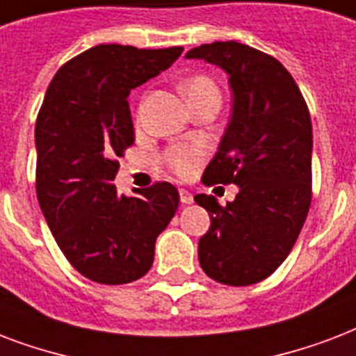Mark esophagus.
Segmentation results:
<instances>
[{"label":"esophagus","mask_w":356,"mask_h":356,"mask_svg":"<svg viewBox=\"0 0 356 356\" xmlns=\"http://www.w3.org/2000/svg\"><path fill=\"white\" fill-rule=\"evenodd\" d=\"M180 202L181 204H191L193 202V195L186 189H180Z\"/></svg>","instance_id":"34e87169"}]
</instances>
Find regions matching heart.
<instances>
[{
  "instance_id": "heart-1",
  "label": "heart",
  "mask_w": 356,
  "mask_h": 356,
  "mask_svg": "<svg viewBox=\"0 0 356 356\" xmlns=\"http://www.w3.org/2000/svg\"><path fill=\"white\" fill-rule=\"evenodd\" d=\"M181 92L187 96V100H193V98L206 95V92H217V87L209 78L195 76V78L186 79L181 83ZM200 156L202 154L197 148H178V150L170 154V167L181 176L191 175L198 161H200Z\"/></svg>"
}]
</instances>
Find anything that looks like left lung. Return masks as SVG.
I'll return each mask as SVG.
<instances>
[{
  "instance_id": "left-lung-1",
  "label": "left lung",
  "mask_w": 356,
  "mask_h": 356,
  "mask_svg": "<svg viewBox=\"0 0 356 356\" xmlns=\"http://www.w3.org/2000/svg\"><path fill=\"white\" fill-rule=\"evenodd\" d=\"M186 57L228 74L232 115L202 181L239 189L225 206L211 195L195 197L211 221L198 241V261L217 282L249 286L277 271L307 219L312 198L310 113L290 72L247 44H202Z\"/></svg>"
}]
</instances>
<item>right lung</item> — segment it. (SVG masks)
Returning a JSON list of instances; mask_svg holds the SVG:
<instances>
[{
    "label": "right lung",
    "instance_id": "right-lung-1",
    "mask_svg": "<svg viewBox=\"0 0 356 356\" xmlns=\"http://www.w3.org/2000/svg\"><path fill=\"white\" fill-rule=\"evenodd\" d=\"M181 51L100 44L60 66L44 96L35 126L38 204L66 260L98 284L145 277L178 209L169 181L128 198L113 180L115 158L134 145L129 92Z\"/></svg>",
    "mask_w": 356,
    "mask_h": 356
}]
</instances>
